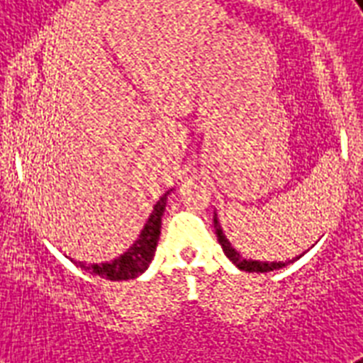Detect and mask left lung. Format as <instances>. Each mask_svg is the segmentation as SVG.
<instances>
[{
  "label": "left lung",
  "mask_w": 363,
  "mask_h": 363,
  "mask_svg": "<svg viewBox=\"0 0 363 363\" xmlns=\"http://www.w3.org/2000/svg\"><path fill=\"white\" fill-rule=\"evenodd\" d=\"M213 220H215V230H216V238H218V242H220L222 250H224V254H226L228 258L232 259L233 264L238 265L239 269L242 271H248V273H267V271H273V269H281V267H284L286 264H292V262H296V259L299 258H294V259H288L286 264H282V262H271V264H267V262H256V259H247L242 258L241 254L235 250V248L230 245V241H228L226 238H224V233H222V228L220 224H218V220H216V215L213 216Z\"/></svg>",
  "instance_id": "1"
}]
</instances>
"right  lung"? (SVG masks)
I'll return each instance as SVG.
<instances>
[{
    "label": "right lung",
    "instance_id": "1",
    "mask_svg": "<svg viewBox=\"0 0 363 363\" xmlns=\"http://www.w3.org/2000/svg\"><path fill=\"white\" fill-rule=\"evenodd\" d=\"M167 196H169V192L164 194L158 203L154 205L152 215L143 228L141 235L131 245L128 252H124L121 258L113 259L109 264H81L82 269L92 271L94 275L104 277V279H109V281H128V279H135V277L141 275L143 271L148 267V264L152 262L154 250H156V245H158L162 216H164Z\"/></svg>",
    "mask_w": 363,
    "mask_h": 363
}]
</instances>
